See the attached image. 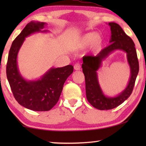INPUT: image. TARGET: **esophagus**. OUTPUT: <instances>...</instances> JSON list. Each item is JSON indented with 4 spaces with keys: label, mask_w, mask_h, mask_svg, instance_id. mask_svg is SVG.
Segmentation results:
<instances>
[{
    "label": "esophagus",
    "mask_w": 146,
    "mask_h": 146,
    "mask_svg": "<svg viewBox=\"0 0 146 146\" xmlns=\"http://www.w3.org/2000/svg\"><path fill=\"white\" fill-rule=\"evenodd\" d=\"M74 68L75 70H79L80 69V65L79 63H76L74 66Z\"/></svg>",
    "instance_id": "1"
}]
</instances>
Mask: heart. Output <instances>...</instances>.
Wrapping results in <instances>:
<instances>
[{
    "label": "heart",
    "mask_w": 146,
    "mask_h": 146,
    "mask_svg": "<svg viewBox=\"0 0 146 146\" xmlns=\"http://www.w3.org/2000/svg\"><path fill=\"white\" fill-rule=\"evenodd\" d=\"M90 44L94 50H100L103 44V38L100 34L90 33L84 36L82 39V45L83 46H88Z\"/></svg>",
    "instance_id": "1"
}]
</instances>
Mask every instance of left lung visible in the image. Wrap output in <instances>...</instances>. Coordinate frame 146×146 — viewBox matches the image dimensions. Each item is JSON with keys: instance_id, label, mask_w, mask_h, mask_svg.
Listing matches in <instances>:
<instances>
[{"instance_id": "obj_1", "label": "left lung", "mask_w": 146, "mask_h": 146, "mask_svg": "<svg viewBox=\"0 0 146 146\" xmlns=\"http://www.w3.org/2000/svg\"><path fill=\"white\" fill-rule=\"evenodd\" d=\"M108 25L110 27L111 34L110 40V44L95 56H84L82 66L85 76L86 93L88 101L93 107L100 110L114 108L128 98L133 91L139 72L138 59L132 39L125 33L119 25L115 23H110ZM116 49H121L127 52L131 76L129 84L122 93L117 97H107L103 94L99 86L97 71L103 60Z\"/></svg>"}]
</instances>
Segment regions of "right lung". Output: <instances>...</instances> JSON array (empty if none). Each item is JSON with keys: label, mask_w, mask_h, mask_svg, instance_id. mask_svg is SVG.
<instances>
[{"label": "right lung", "mask_w": 146, "mask_h": 146, "mask_svg": "<svg viewBox=\"0 0 146 146\" xmlns=\"http://www.w3.org/2000/svg\"><path fill=\"white\" fill-rule=\"evenodd\" d=\"M46 24L31 21L13 42L7 64V76L13 96L19 104L33 111H48L58 101L63 86L73 72L74 67L68 65L52 68L40 79L28 81L23 78L17 66V55L26 37L42 31Z\"/></svg>", "instance_id": "1"}]
</instances>
